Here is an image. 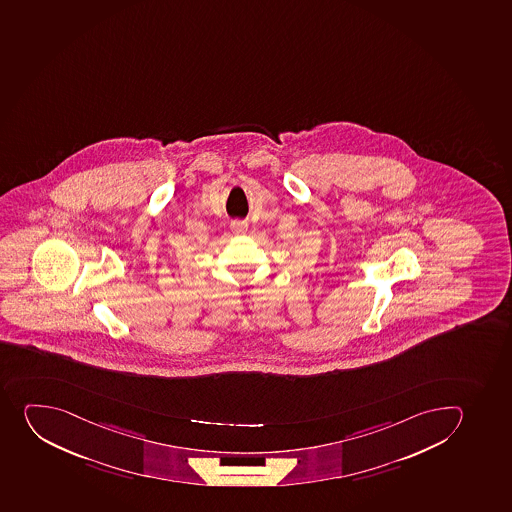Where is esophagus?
Here are the masks:
<instances>
[{"label": "esophagus", "mask_w": 512, "mask_h": 512, "mask_svg": "<svg viewBox=\"0 0 512 512\" xmlns=\"http://www.w3.org/2000/svg\"><path fill=\"white\" fill-rule=\"evenodd\" d=\"M232 229L235 230V232H244L245 229H247V222L245 221H234L232 224Z\"/></svg>", "instance_id": "34e87169"}]
</instances>
